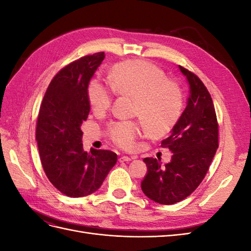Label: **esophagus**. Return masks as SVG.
Returning a JSON list of instances; mask_svg holds the SVG:
<instances>
[{"mask_svg":"<svg viewBox=\"0 0 251 251\" xmlns=\"http://www.w3.org/2000/svg\"><path fill=\"white\" fill-rule=\"evenodd\" d=\"M134 157H128V156H123L119 158V162H128L131 161Z\"/></svg>","mask_w":251,"mask_h":251,"instance_id":"34e87169","label":"esophagus"}]
</instances>
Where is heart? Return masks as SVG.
<instances>
[{
	"mask_svg": "<svg viewBox=\"0 0 251 251\" xmlns=\"http://www.w3.org/2000/svg\"><path fill=\"white\" fill-rule=\"evenodd\" d=\"M110 83L116 93L134 98V114L151 137L169 133L177 124L183 107L182 91L177 82L165 78L161 68L143 60H126L112 68ZM88 98L95 112L107 110L112 102L110 90L98 78L89 82ZM139 135V125L132 121L110 126L111 138L125 149L133 148Z\"/></svg>",
	"mask_w": 251,
	"mask_h": 251,
	"instance_id": "obj_1",
	"label": "heart"
}]
</instances>
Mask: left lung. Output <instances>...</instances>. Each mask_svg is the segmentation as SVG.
Returning a JSON list of instances; mask_svg holds the SVG:
<instances>
[{"label":"left lung","instance_id":"left-lung-1","mask_svg":"<svg viewBox=\"0 0 251 251\" xmlns=\"http://www.w3.org/2000/svg\"><path fill=\"white\" fill-rule=\"evenodd\" d=\"M189 87L185 110L170 136L161 142L173 153L169 163L144 158L147 175L141 189L159 204H175L191 195L206 175L218 144V123L214 103L201 79L179 66Z\"/></svg>","mask_w":251,"mask_h":251}]
</instances>
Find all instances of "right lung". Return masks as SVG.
I'll use <instances>...</instances> for the list:
<instances>
[{
	"instance_id": "right-lung-1",
	"label": "right lung",
	"mask_w": 251,
	"mask_h": 251,
	"mask_svg": "<svg viewBox=\"0 0 251 251\" xmlns=\"http://www.w3.org/2000/svg\"><path fill=\"white\" fill-rule=\"evenodd\" d=\"M104 53L83 56L60 70L46 91L36 125L43 169L58 191L72 198L93 194L117 161L107 150L83 151L81 124L88 118V86Z\"/></svg>"
}]
</instances>
